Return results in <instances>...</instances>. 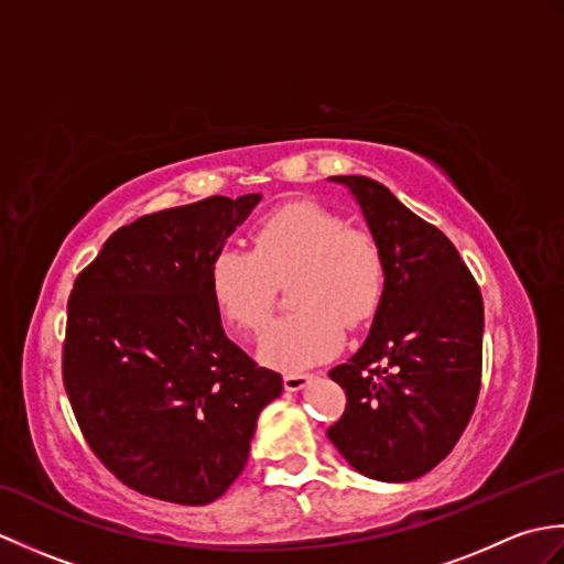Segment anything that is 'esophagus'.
I'll return each mask as SVG.
<instances>
[{
    "instance_id": "34e87169",
    "label": "esophagus",
    "mask_w": 564,
    "mask_h": 564,
    "mask_svg": "<svg viewBox=\"0 0 564 564\" xmlns=\"http://www.w3.org/2000/svg\"><path fill=\"white\" fill-rule=\"evenodd\" d=\"M310 380H313V376H310V373H285L283 376V388L291 390V392L303 390Z\"/></svg>"
}]
</instances>
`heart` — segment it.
<instances>
[{
    "label": "heart",
    "instance_id": "heart-1",
    "mask_svg": "<svg viewBox=\"0 0 564 564\" xmlns=\"http://www.w3.org/2000/svg\"><path fill=\"white\" fill-rule=\"evenodd\" d=\"M249 251L223 247L208 267V289L220 315L237 329L267 322L275 283L289 279L291 315L271 322L259 339L267 364L297 370L325 361L361 327L386 293V257L378 237L315 200L273 210L249 232Z\"/></svg>",
    "mask_w": 564,
    "mask_h": 564
}]
</instances>
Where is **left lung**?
<instances>
[{
    "label": "left lung",
    "instance_id": "1",
    "mask_svg": "<svg viewBox=\"0 0 564 564\" xmlns=\"http://www.w3.org/2000/svg\"><path fill=\"white\" fill-rule=\"evenodd\" d=\"M356 196L386 257V293L366 344L329 378L346 410L327 436L358 473L410 482L436 467L475 412L485 307L475 275L438 227L376 178L332 176Z\"/></svg>",
    "mask_w": 564,
    "mask_h": 564
}]
</instances>
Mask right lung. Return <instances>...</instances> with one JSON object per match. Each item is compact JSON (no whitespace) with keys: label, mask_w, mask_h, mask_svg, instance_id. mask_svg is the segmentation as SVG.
Instances as JSON below:
<instances>
[{"label":"right lung","mask_w":564,"mask_h":564,"mask_svg":"<svg viewBox=\"0 0 564 564\" xmlns=\"http://www.w3.org/2000/svg\"><path fill=\"white\" fill-rule=\"evenodd\" d=\"M261 200L210 196L118 227L67 301L63 386L91 453L135 492L200 507L249 458L283 390L225 337L208 289L215 251Z\"/></svg>","instance_id":"obj_1"}]
</instances>
